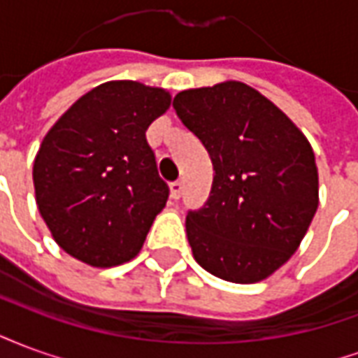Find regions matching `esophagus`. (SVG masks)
<instances>
[{"instance_id":"obj_1","label":"esophagus","mask_w":358,"mask_h":358,"mask_svg":"<svg viewBox=\"0 0 358 358\" xmlns=\"http://www.w3.org/2000/svg\"><path fill=\"white\" fill-rule=\"evenodd\" d=\"M182 189H184L182 182H172V184H171V197H172V199H180V195H182Z\"/></svg>"}]
</instances>
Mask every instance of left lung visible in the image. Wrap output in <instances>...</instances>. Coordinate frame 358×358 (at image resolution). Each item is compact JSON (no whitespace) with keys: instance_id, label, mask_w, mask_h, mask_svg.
I'll use <instances>...</instances> for the list:
<instances>
[{"instance_id":"8db88e82","label":"left lung","mask_w":358,"mask_h":358,"mask_svg":"<svg viewBox=\"0 0 358 358\" xmlns=\"http://www.w3.org/2000/svg\"><path fill=\"white\" fill-rule=\"evenodd\" d=\"M172 107L209 151L215 171L209 199L186 217L195 261L228 282H261L297 251L315 217L310 143L243 82L184 90Z\"/></svg>"}]
</instances>
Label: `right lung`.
<instances>
[{"label":"right lung","mask_w":358,"mask_h":358,"mask_svg":"<svg viewBox=\"0 0 358 358\" xmlns=\"http://www.w3.org/2000/svg\"><path fill=\"white\" fill-rule=\"evenodd\" d=\"M171 94L140 82H105L45 134L34 159L36 205L59 248L109 268L140 253L169 199L145 140Z\"/></svg>","instance_id":"add662e5"}]
</instances>
